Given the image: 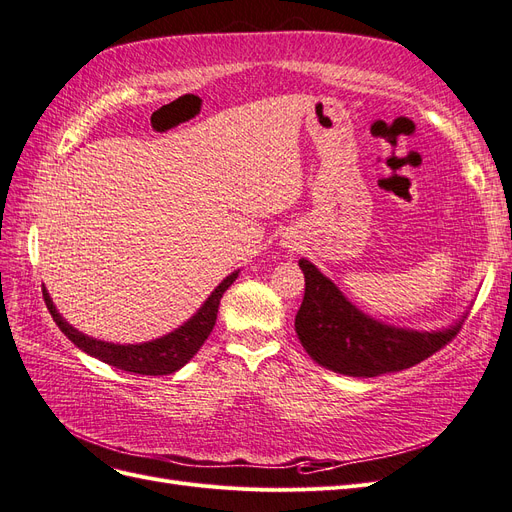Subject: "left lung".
<instances>
[{"mask_svg": "<svg viewBox=\"0 0 512 512\" xmlns=\"http://www.w3.org/2000/svg\"><path fill=\"white\" fill-rule=\"evenodd\" d=\"M305 297L294 329L305 352L335 374L374 378L429 359L461 331L466 316L444 331H412L382 324L359 312L312 262L299 260Z\"/></svg>", "mask_w": 512, "mask_h": 512, "instance_id": "obj_1", "label": "left lung"}]
</instances>
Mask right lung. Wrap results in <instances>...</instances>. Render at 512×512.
<instances>
[{
    "instance_id": "obj_1",
    "label": "right lung",
    "mask_w": 512,
    "mask_h": 512,
    "mask_svg": "<svg viewBox=\"0 0 512 512\" xmlns=\"http://www.w3.org/2000/svg\"><path fill=\"white\" fill-rule=\"evenodd\" d=\"M239 271L230 273L226 280L211 292V297L203 303V307L183 324V327L175 329L173 333H168L160 339H153V342L145 344H108L100 342V339H94L89 335H83L81 331H76L72 324H68L64 318L59 316L55 309L49 292L42 286V297L46 307L55 320L57 327L61 329L70 342L81 348L83 352L96 356L102 363L113 365L123 371H132V374H143V376H166L173 374V371L181 369L185 363H188L192 356L200 350V346L205 344V339L211 335L215 327V318H218V307L222 301V294L228 290V286L237 280Z\"/></svg>"
}]
</instances>
